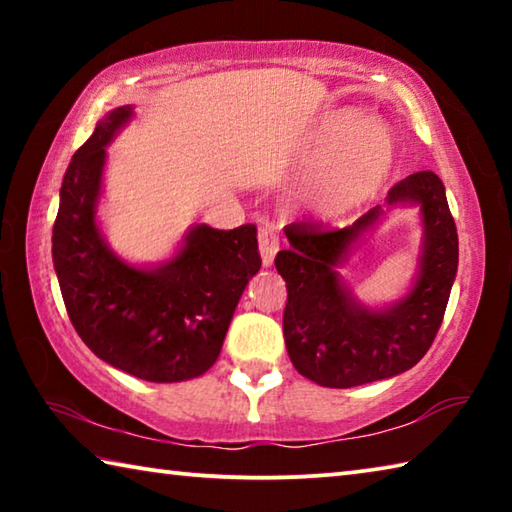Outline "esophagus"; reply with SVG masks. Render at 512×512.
Wrapping results in <instances>:
<instances>
[{"label":"esophagus","mask_w":512,"mask_h":512,"mask_svg":"<svg viewBox=\"0 0 512 512\" xmlns=\"http://www.w3.org/2000/svg\"><path fill=\"white\" fill-rule=\"evenodd\" d=\"M277 250H280V239H277L273 228L259 230V255H262V264L268 268L273 266Z\"/></svg>","instance_id":"1"}]
</instances>
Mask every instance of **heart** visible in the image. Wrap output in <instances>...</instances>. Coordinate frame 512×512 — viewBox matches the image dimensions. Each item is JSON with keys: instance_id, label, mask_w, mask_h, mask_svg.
<instances>
[{"instance_id": "obj_1", "label": "heart", "mask_w": 512, "mask_h": 512, "mask_svg": "<svg viewBox=\"0 0 512 512\" xmlns=\"http://www.w3.org/2000/svg\"><path fill=\"white\" fill-rule=\"evenodd\" d=\"M393 137L377 121L352 110L329 115L305 151V176L318 210L339 219L368 203L393 167Z\"/></svg>"}]
</instances>
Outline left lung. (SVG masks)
<instances>
[{"label":"left lung","instance_id":"obj_1","mask_svg":"<svg viewBox=\"0 0 512 512\" xmlns=\"http://www.w3.org/2000/svg\"><path fill=\"white\" fill-rule=\"evenodd\" d=\"M418 204L423 221L419 275L410 293L388 308H368L353 298L338 273L351 250L386 209ZM291 248L275 257L287 282L284 343L302 377L327 388H352L413 368L436 339L458 268V235L445 185L433 171L397 183L386 207H372L343 230L318 223L284 228Z\"/></svg>","mask_w":512,"mask_h":512}]
</instances>
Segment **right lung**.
Wrapping results in <instances>:
<instances>
[{
    "label": "right lung",
    "instance_id": "obj_1",
    "mask_svg": "<svg viewBox=\"0 0 512 512\" xmlns=\"http://www.w3.org/2000/svg\"><path fill=\"white\" fill-rule=\"evenodd\" d=\"M133 119V106L103 117L74 153L60 187L51 255L69 320L112 368L171 384L201 377L219 359L232 314L262 257L257 228L194 225L178 253L133 266L112 253L97 223L106 146Z\"/></svg>",
    "mask_w": 512,
    "mask_h": 512
}]
</instances>
